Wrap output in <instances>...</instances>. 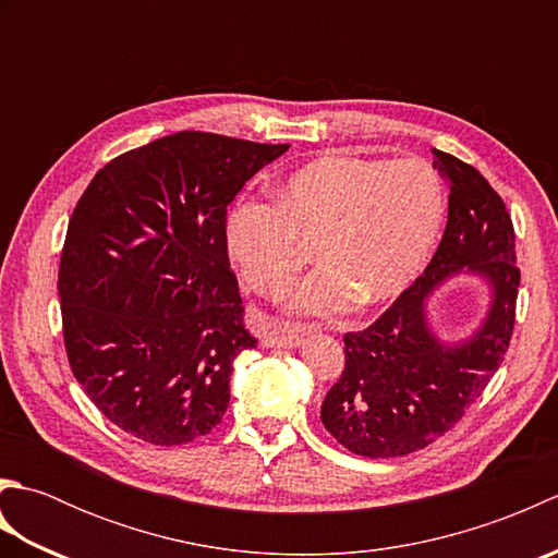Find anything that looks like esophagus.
Listing matches in <instances>:
<instances>
[{"mask_svg": "<svg viewBox=\"0 0 558 558\" xmlns=\"http://www.w3.org/2000/svg\"><path fill=\"white\" fill-rule=\"evenodd\" d=\"M302 342V338H300V333H294V330H290V328H282V326H276V328H270L268 333H264V338H260V345L264 348H282V350H292V348H298Z\"/></svg>", "mask_w": 558, "mask_h": 558, "instance_id": "34e87169", "label": "esophagus"}]
</instances>
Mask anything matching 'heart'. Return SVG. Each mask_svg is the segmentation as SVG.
<instances>
[{
	"label": "heart",
	"instance_id": "heart-1",
	"mask_svg": "<svg viewBox=\"0 0 558 558\" xmlns=\"http://www.w3.org/2000/svg\"><path fill=\"white\" fill-rule=\"evenodd\" d=\"M272 196L276 208L230 213L225 248L248 288L282 298L314 246L322 268L290 300V312L312 318L396 300L429 264L446 220L441 174L420 158L324 156Z\"/></svg>",
	"mask_w": 558,
	"mask_h": 558
}]
</instances>
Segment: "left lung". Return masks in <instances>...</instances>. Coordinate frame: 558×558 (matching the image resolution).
<instances>
[{
	"label": "left lung",
	"mask_w": 558,
	"mask_h": 558,
	"mask_svg": "<svg viewBox=\"0 0 558 558\" xmlns=\"http://www.w3.org/2000/svg\"><path fill=\"white\" fill-rule=\"evenodd\" d=\"M432 153L450 189L441 244L386 314L342 338L345 369L322 405L328 434L364 458L408 456L446 434L499 369L515 324L520 270L511 216L472 165ZM458 275L487 281L490 304L470 337L444 341L428 302Z\"/></svg>",
	"instance_id": "1"
}]
</instances>
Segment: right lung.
<instances>
[{
  "label": "right lung",
  "mask_w": 558,
  "mask_h": 558,
  "mask_svg": "<svg viewBox=\"0 0 558 558\" xmlns=\"http://www.w3.org/2000/svg\"><path fill=\"white\" fill-rule=\"evenodd\" d=\"M290 146L180 132L93 177L59 264L76 381L112 424L180 446L220 424L236 354L256 348L225 248L228 206Z\"/></svg>",
  "instance_id": "1"
}]
</instances>
